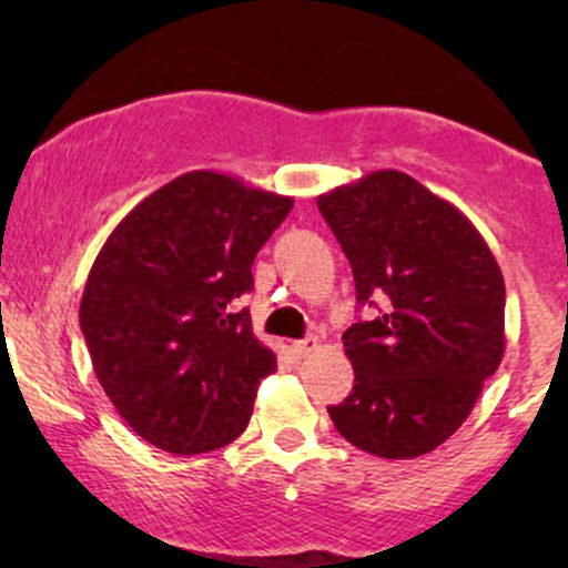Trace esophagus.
<instances>
[{"label":"esophagus","mask_w":568,"mask_h":568,"mask_svg":"<svg viewBox=\"0 0 568 568\" xmlns=\"http://www.w3.org/2000/svg\"><path fill=\"white\" fill-rule=\"evenodd\" d=\"M317 347H321V342H317V336L298 338V342H293V344H291L293 355H296V357H306V355H312V352H315Z\"/></svg>","instance_id":"obj_1"}]
</instances>
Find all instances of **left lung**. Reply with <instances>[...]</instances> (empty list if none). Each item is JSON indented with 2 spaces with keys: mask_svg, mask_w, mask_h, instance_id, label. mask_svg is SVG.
Here are the masks:
<instances>
[{
  "mask_svg": "<svg viewBox=\"0 0 568 568\" xmlns=\"http://www.w3.org/2000/svg\"><path fill=\"white\" fill-rule=\"evenodd\" d=\"M374 321L344 331L355 384L334 427L384 459H414L470 416L505 355V280L486 240L419 181L368 173L317 197Z\"/></svg>",
  "mask_w": 568,
  "mask_h": 568,
  "instance_id": "8db88e82",
  "label": "left lung"
}]
</instances>
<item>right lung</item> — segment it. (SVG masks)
<instances>
[{"label":"right lung","mask_w":568,"mask_h":568,"mask_svg":"<svg viewBox=\"0 0 568 568\" xmlns=\"http://www.w3.org/2000/svg\"><path fill=\"white\" fill-rule=\"evenodd\" d=\"M291 207L283 194L192 171L141 200L95 256L80 304L93 371L162 452H216L251 422L277 361L237 304Z\"/></svg>","instance_id":"right-lung-1"}]
</instances>
